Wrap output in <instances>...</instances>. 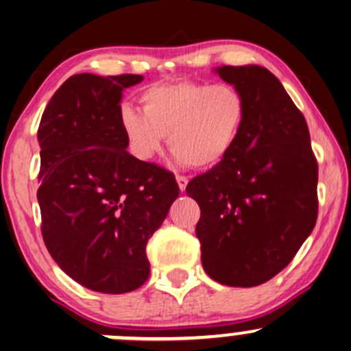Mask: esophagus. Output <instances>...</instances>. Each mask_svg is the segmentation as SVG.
<instances>
[{
  "instance_id": "esophagus-1",
  "label": "esophagus",
  "mask_w": 351,
  "mask_h": 351,
  "mask_svg": "<svg viewBox=\"0 0 351 351\" xmlns=\"http://www.w3.org/2000/svg\"><path fill=\"white\" fill-rule=\"evenodd\" d=\"M176 182H178L180 190H182V191L186 190V185H188V178H186V176L178 175V176H176Z\"/></svg>"
}]
</instances>
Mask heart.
I'll list each match as a JSON object with an SVG mask.
<instances>
[{"instance_id": "heart-1", "label": "heart", "mask_w": 351, "mask_h": 351, "mask_svg": "<svg viewBox=\"0 0 351 351\" xmlns=\"http://www.w3.org/2000/svg\"><path fill=\"white\" fill-rule=\"evenodd\" d=\"M143 110L123 106L119 126L134 158L149 161L163 147L178 165L212 168L232 153L247 117L245 97L230 84H160L139 95Z\"/></svg>"}]
</instances>
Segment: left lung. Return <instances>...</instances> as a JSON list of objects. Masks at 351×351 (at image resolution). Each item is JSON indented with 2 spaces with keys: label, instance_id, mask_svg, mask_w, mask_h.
<instances>
[{
  "label": "left lung",
  "instance_id": "8db88e82",
  "mask_svg": "<svg viewBox=\"0 0 351 351\" xmlns=\"http://www.w3.org/2000/svg\"><path fill=\"white\" fill-rule=\"evenodd\" d=\"M242 92L247 117L232 153L191 180L197 237L213 281L259 286L293 261L318 219V163L304 116L259 65L217 69Z\"/></svg>",
  "mask_w": 351,
  "mask_h": 351
}]
</instances>
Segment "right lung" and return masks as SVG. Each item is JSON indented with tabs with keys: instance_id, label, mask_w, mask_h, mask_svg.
<instances>
[{
	"instance_id": "add662e5",
	"label": "right lung",
	"mask_w": 351,
	"mask_h": 351,
	"mask_svg": "<svg viewBox=\"0 0 351 351\" xmlns=\"http://www.w3.org/2000/svg\"><path fill=\"white\" fill-rule=\"evenodd\" d=\"M141 80L72 75L38 126L43 242L65 274L97 293L123 294L146 282V243L180 193L171 171L126 151L121 99Z\"/></svg>"
}]
</instances>
